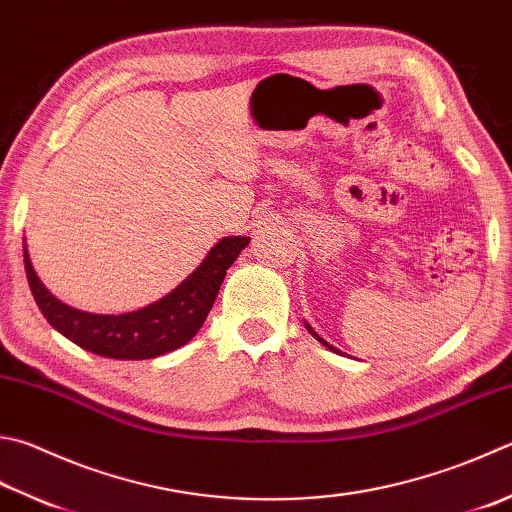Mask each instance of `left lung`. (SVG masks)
<instances>
[{
  "mask_svg": "<svg viewBox=\"0 0 512 512\" xmlns=\"http://www.w3.org/2000/svg\"><path fill=\"white\" fill-rule=\"evenodd\" d=\"M305 327H307V330H310V332H312V334H314V339H316V341H318V343H323V345H325V347H330V350H334V352H339V350H336V347H332V345H327V343H325V341H323V339H321V336H318V334H316V332H314V330H312V327H310V325H307V323H305Z\"/></svg>",
  "mask_w": 512,
  "mask_h": 512,
  "instance_id": "obj_1",
  "label": "left lung"
}]
</instances>
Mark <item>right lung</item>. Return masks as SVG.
Returning <instances> with one entry per match:
<instances>
[{"mask_svg": "<svg viewBox=\"0 0 512 512\" xmlns=\"http://www.w3.org/2000/svg\"><path fill=\"white\" fill-rule=\"evenodd\" d=\"M249 245L247 236H227L209 249L205 260L173 292L142 310L127 314H91L75 310L48 292L35 274L24 245L26 278L37 307L57 332L75 345L106 359L140 361L178 350L194 339L214 307L227 269Z\"/></svg>", "mask_w": 512, "mask_h": 512, "instance_id": "obj_1", "label": "right lung"}]
</instances>
